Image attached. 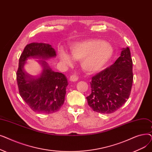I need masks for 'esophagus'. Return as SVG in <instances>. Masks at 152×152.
<instances>
[{
  "label": "esophagus",
  "mask_w": 152,
  "mask_h": 152,
  "mask_svg": "<svg viewBox=\"0 0 152 152\" xmlns=\"http://www.w3.org/2000/svg\"><path fill=\"white\" fill-rule=\"evenodd\" d=\"M69 80L71 82H75L78 80V76L76 75H71L69 77Z\"/></svg>",
  "instance_id": "obj_1"
}]
</instances>
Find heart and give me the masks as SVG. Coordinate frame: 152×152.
<instances>
[{"instance_id":"obj_1","label":"heart","mask_w":152,"mask_h":152,"mask_svg":"<svg viewBox=\"0 0 152 152\" xmlns=\"http://www.w3.org/2000/svg\"><path fill=\"white\" fill-rule=\"evenodd\" d=\"M71 54L60 47L58 57L64 66H71L74 59L80 60L82 68L88 73H96L104 68L113 55L114 49L110 43L100 39H89L70 45Z\"/></svg>"}]
</instances>
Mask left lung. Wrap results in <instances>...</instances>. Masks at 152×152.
<instances>
[{"label": "left lung", "instance_id": "8db88e82", "mask_svg": "<svg viewBox=\"0 0 152 152\" xmlns=\"http://www.w3.org/2000/svg\"><path fill=\"white\" fill-rule=\"evenodd\" d=\"M133 82L132 60L129 47L110 67L92 78L91 94L87 97L89 106L96 112L112 113L129 99Z\"/></svg>", "mask_w": 152, "mask_h": 152}]
</instances>
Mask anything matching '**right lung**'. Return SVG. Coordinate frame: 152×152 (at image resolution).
I'll list each match as a JSON object with an SVG mask.
<instances>
[{
  "mask_svg": "<svg viewBox=\"0 0 152 152\" xmlns=\"http://www.w3.org/2000/svg\"><path fill=\"white\" fill-rule=\"evenodd\" d=\"M57 56L49 44L33 42L28 44L19 59L17 80L20 96L30 108L37 113H52L57 111L65 102L66 77L53 71L49 65V60ZM38 58L42 66L41 73L36 77L26 74L23 63L28 58Z\"/></svg>",
  "mask_w": 152,
  "mask_h": 152,
  "instance_id": "add662e5",
  "label": "right lung"
}]
</instances>
